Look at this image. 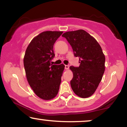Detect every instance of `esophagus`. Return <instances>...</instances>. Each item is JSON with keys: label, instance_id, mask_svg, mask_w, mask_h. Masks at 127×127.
<instances>
[{"label": "esophagus", "instance_id": "obj_1", "mask_svg": "<svg viewBox=\"0 0 127 127\" xmlns=\"http://www.w3.org/2000/svg\"><path fill=\"white\" fill-rule=\"evenodd\" d=\"M69 68V65H65V69L68 70Z\"/></svg>", "mask_w": 127, "mask_h": 127}]
</instances>
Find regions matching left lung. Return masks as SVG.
Segmentation results:
<instances>
[{
    "label": "left lung",
    "instance_id": "1",
    "mask_svg": "<svg viewBox=\"0 0 127 127\" xmlns=\"http://www.w3.org/2000/svg\"><path fill=\"white\" fill-rule=\"evenodd\" d=\"M62 36L67 39L75 57L80 60L79 67H70L73 73L71 87L79 97H90L97 90L105 70V57L101 46L84 30L65 32Z\"/></svg>",
    "mask_w": 127,
    "mask_h": 127
}]
</instances>
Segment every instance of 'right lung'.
<instances>
[{"label": "right lung", "mask_w": 127, "mask_h": 127, "mask_svg": "<svg viewBox=\"0 0 127 127\" xmlns=\"http://www.w3.org/2000/svg\"><path fill=\"white\" fill-rule=\"evenodd\" d=\"M63 32L46 31L34 37L26 49L24 66L29 85L39 98L45 100L57 95L64 65L51 63L53 48Z\"/></svg>", "instance_id": "1"}]
</instances>
